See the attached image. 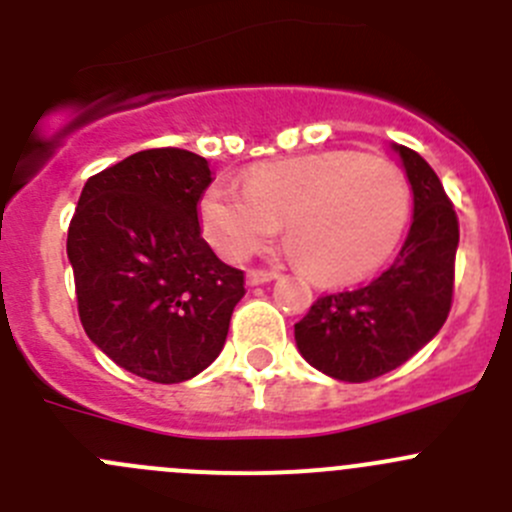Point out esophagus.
Wrapping results in <instances>:
<instances>
[{"mask_svg": "<svg viewBox=\"0 0 512 512\" xmlns=\"http://www.w3.org/2000/svg\"><path fill=\"white\" fill-rule=\"evenodd\" d=\"M275 272H262V270H250L247 272V287H257V285H267V282L275 280Z\"/></svg>", "mask_w": 512, "mask_h": 512, "instance_id": "obj_1", "label": "esophagus"}]
</instances>
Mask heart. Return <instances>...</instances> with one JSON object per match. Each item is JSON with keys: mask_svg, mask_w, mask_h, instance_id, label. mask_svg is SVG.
I'll list each match as a JSON object with an SVG mask.
<instances>
[{"mask_svg": "<svg viewBox=\"0 0 512 512\" xmlns=\"http://www.w3.org/2000/svg\"><path fill=\"white\" fill-rule=\"evenodd\" d=\"M406 218L404 173L354 151L262 163L245 185L218 178L200 198V225L225 260L250 257L285 220L287 240L322 280H356L384 265Z\"/></svg>", "mask_w": 512, "mask_h": 512, "instance_id": "heart-1", "label": "heart"}]
</instances>
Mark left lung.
I'll list each match as a JSON object with an SVG mask.
<instances>
[{"label":"left lung","mask_w":512,"mask_h":512,"mask_svg":"<svg viewBox=\"0 0 512 512\" xmlns=\"http://www.w3.org/2000/svg\"><path fill=\"white\" fill-rule=\"evenodd\" d=\"M411 193L414 220L394 265L364 287L319 297L294 324L307 364L332 379H376L426 347L451 312L458 220L441 180L416 151L391 143Z\"/></svg>","instance_id":"left-lung-1"}]
</instances>
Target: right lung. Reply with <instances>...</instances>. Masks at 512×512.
<instances>
[{"label": "right lung", "mask_w": 512, "mask_h": 512, "mask_svg": "<svg viewBox=\"0 0 512 512\" xmlns=\"http://www.w3.org/2000/svg\"><path fill=\"white\" fill-rule=\"evenodd\" d=\"M213 183L203 156L133 153L86 180L69 225L79 317L91 342L131 374L180 384L223 352L245 275L200 235Z\"/></svg>", "instance_id": "obj_1"}]
</instances>
